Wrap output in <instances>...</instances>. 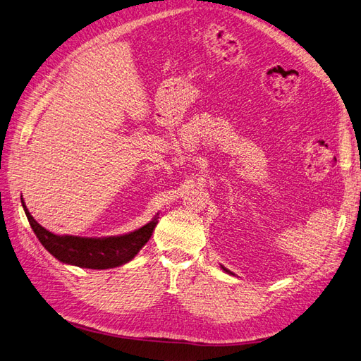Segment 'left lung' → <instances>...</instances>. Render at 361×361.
<instances>
[{"label":"left lung","instance_id":"left-lung-1","mask_svg":"<svg viewBox=\"0 0 361 361\" xmlns=\"http://www.w3.org/2000/svg\"><path fill=\"white\" fill-rule=\"evenodd\" d=\"M221 269H223V270H225V271H228V274H231V271H229L228 269H225V267H221Z\"/></svg>","mask_w":361,"mask_h":361}]
</instances>
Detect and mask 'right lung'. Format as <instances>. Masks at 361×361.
<instances>
[{"label": "right lung", "instance_id": "1", "mask_svg": "<svg viewBox=\"0 0 361 361\" xmlns=\"http://www.w3.org/2000/svg\"><path fill=\"white\" fill-rule=\"evenodd\" d=\"M23 208L28 223L36 233L41 245L51 253L54 258L77 267L85 269H112L118 267L133 259L140 249L152 237L154 226L158 225V219L154 217L147 225H144L138 231L116 237L104 238H85L74 235H56V233L47 231L32 217L28 212L24 200Z\"/></svg>", "mask_w": 361, "mask_h": 361}]
</instances>
